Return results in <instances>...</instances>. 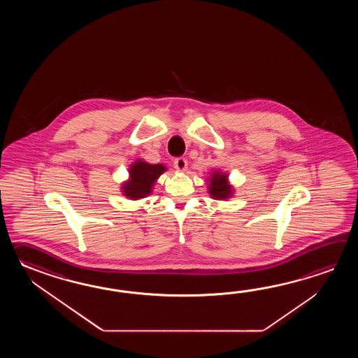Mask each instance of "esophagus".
<instances>
[{
  "instance_id": "1",
  "label": "esophagus",
  "mask_w": 358,
  "mask_h": 358,
  "mask_svg": "<svg viewBox=\"0 0 358 358\" xmlns=\"http://www.w3.org/2000/svg\"><path fill=\"white\" fill-rule=\"evenodd\" d=\"M187 165H188V162H187L184 157H178V159L174 160V168L176 170H185Z\"/></svg>"
}]
</instances>
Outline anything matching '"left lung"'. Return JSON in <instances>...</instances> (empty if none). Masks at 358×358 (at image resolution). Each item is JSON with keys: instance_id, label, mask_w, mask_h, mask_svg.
<instances>
[{"instance_id": "obj_1", "label": "left lung", "mask_w": 358, "mask_h": 358, "mask_svg": "<svg viewBox=\"0 0 358 358\" xmlns=\"http://www.w3.org/2000/svg\"><path fill=\"white\" fill-rule=\"evenodd\" d=\"M231 193V188L227 182V176H221L220 173H215L211 179L210 185V194L216 199L228 198Z\"/></svg>"}]
</instances>
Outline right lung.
Listing matches in <instances>:
<instances>
[{"mask_svg":"<svg viewBox=\"0 0 358 358\" xmlns=\"http://www.w3.org/2000/svg\"><path fill=\"white\" fill-rule=\"evenodd\" d=\"M165 171V166L138 161L130 168V182L124 185V193L131 199L143 198L151 193L152 184Z\"/></svg>","mask_w":358,"mask_h":358,"instance_id":"right-lung-1","label":"right lung"}]
</instances>
